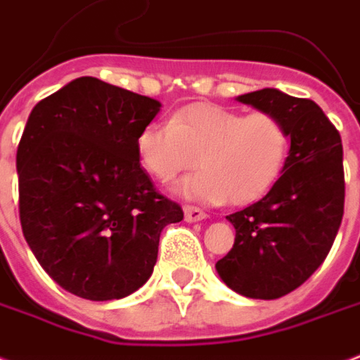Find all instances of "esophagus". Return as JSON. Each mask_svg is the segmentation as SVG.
I'll use <instances>...</instances> for the list:
<instances>
[{"label": "esophagus", "mask_w": 360, "mask_h": 360, "mask_svg": "<svg viewBox=\"0 0 360 360\" xmlns=\"http://www.w3.org/2000/svg\"><path fill=\"white\" fill-rule=\"evenodd\" d=\"M206 217H207L206 212H202L200 207L185 206V219H187L188 223H196V221L206 219Z\"/></svg>", "instance_id": "1"}]
</instances>
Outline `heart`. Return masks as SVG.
<instances>
[{
    "label": "heart",
    "instance_id": "1",
    "mask_svg": "<svg viewBox=\"0 0 360 360\" xmlns=\"http://www.w3.org/2000/svg\"><path fill=\"white\" fill-rule=\"evenodd\" d=\"M141 167L160 183L202 167L175 193L212 206L252 204L275 187L290 153V131L278 116L198 103L169 122H150L137 137Z\"/></svg>",
    "mask_w": 360,
    "mask_h": 360
}]
</instances>
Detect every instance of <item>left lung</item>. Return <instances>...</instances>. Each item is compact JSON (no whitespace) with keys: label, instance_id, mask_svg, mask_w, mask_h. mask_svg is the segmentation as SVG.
<instances>
[{"label":"left lung","instance_id":"8db88e82","mask_svg":"<svg viewBox=\"0 0 360 360\" xmlns=\"http://www.w3.org/2000/svg\"><path fill=\"white\" fill-rule=\"evenodd\" d=\"M236 101L278 116L290 131V153L275 187L227 215L236 236L215 271L236 294L276 300L321 267L342 225V137L311 98L265 87Z\"/></svg>","mask_w":360,"mask_h":360}]
</instances>
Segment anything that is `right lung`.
Instances as JSON below:
<instances>
[{
	"label": "right lung",
	"mask_w": 360,
	"mask_h": 360,
	"mask_svg": "<svg viewBox=\"0 0 360 360\" xmlns=\"http://www.w3.org/2000/svg\"><path fill=\"white\" fill-rule=\"evenodd\" d=\"M160 108L84 76L28 116L17 150L20 225L39 265L70 294H133L153 275L162 229L183 219L137 158V137Z\"/></svg>",
	"instance_id": "obj_1"
}]
</instances>
